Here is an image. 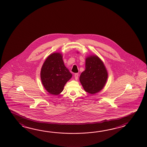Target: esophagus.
<instances>
[{"mask_svg": "<svg viewBox=\"0 0 147 147\" xmlns=\"http://www.w3.org/2000/svg\"><path fill=\"white\" fill-rule=\"evenodd\" d=\"M78 77H79V74H77V73L75 74V79H76V80H77V79H78Z\"/></svg>", "mask_w": 147, "mask_h": 147, "instance_id": "esophagus-1", "label": "esophagus"}]
</instances>
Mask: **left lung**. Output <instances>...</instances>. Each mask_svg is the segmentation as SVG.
<instances>
[{"label":"left lung","mask_w":147,"mask_h":147,"mask_svg":"<svg viewBox=\"0 0 147 147\" xmlns=\"http://www.w3.org/2000/svg\"><path fill=\"white\" fill-rule=\"evenodd\" d=\"M86 69L79 80L84 90L95 94L103 89L108 79V72L103 61L97 55H90L86 58Z\"/></svg>","instance_id":"left-lung-1"}]
</instances>
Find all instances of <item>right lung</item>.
Wrapping results in <instances>:
<instances>
[{
    "mask_svg": "<svg viewBox=\"0 0 147 147\" xmlns=\"http://www.w3.org/2000/svg\"><path fill=\"white\" fill-rule=\"evenodd\" d=\"M72 74L65 66L63 55L60 53L50 54L45 61L40 71L41 80L45 89L51 94H59L63 90Z\"/></svg>",
    "mask_w": 147,
    "mask_h": 147,
    "instance_id": "right-lung-1",
    "label": "right lung"
}]
</instances>
